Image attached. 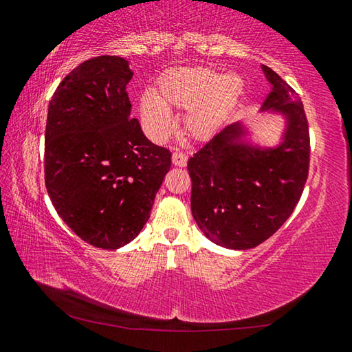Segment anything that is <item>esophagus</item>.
Masks as SVG:
<instances>
[{
  "label": "esophagus",
  "mask_w": 352,
  "mask_h": 352,
  "mask_svg": "<svg viewBox=\"0 0 352 352\" xmlns=\"http://www.w3.org/2000/svg\"><path fill=\"white\" fill-rule=\"evenodd\" d=\"M173 164L176 166H184L187 164V154L182 150H175L173 151Z\"/></svg>",
  "instance_id": "1"
}]
</instances>
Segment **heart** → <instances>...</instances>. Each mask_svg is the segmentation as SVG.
I'll return each mask as SVG.
<instances>
[{
    "label": "heart",
    "mask_w": 352,
    "mask_h": 352,
    "mask_svg": "<svg viewBox=\"0 0 352 352\" xmlns=\"http://www.w3.org/2000/svg\"><path fill=\"white\" fill-rule=\"evenodd\" d=\"M243 91V80L208 67H190L166 74L159 83L157 97H142V117L150 131L164 138L171 128L168 108L188 109L186 128L196 138H207L221 125Z\"/></svg>",
    "instance_id": "1"
}]
</instances>
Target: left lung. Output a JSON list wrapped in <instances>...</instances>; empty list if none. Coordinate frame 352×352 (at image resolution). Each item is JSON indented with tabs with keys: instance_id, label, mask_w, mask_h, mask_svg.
<instances>
[{
	"instance_id": "obj_1",
	"label": "left lung",
	"mask_w": 352,
	"mask_h": 352,
	"mask_svg": "<svg viewBox=\"0 0 352 352\" xmlns=\"http://www.w3.org/2000/svg\"><path fill=\"white\" fill-rule=\"evenodd\" d=\"M263 69L274 86L263 111L287 117L283 144L272 150L239 144L243 126L233 123L206 142L187 165L196 224L227 249H252L272 236L298 204L309 173V125L301 98L275 71Z\"/></svg>"
}]
</instances>
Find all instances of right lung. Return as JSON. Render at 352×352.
<instances>
[{
    "label": "right lung",
    "instance_id": "obj_1",
    "mask_svg": "<svg viewBox=\"0 0 352 352\" xmlns=\"http://www.w3.org/2000/svg\"><path fill=\"white\" fill-rule=\"evenodd\" d=\"M128 61L86 60L63 78L49 102L45 182L52 206L91 245L114 250L139 235L171 166L129 119Z\"/></svg>",
    "mask_w": 352,
    "mask_h": 352
}]
</instances>
